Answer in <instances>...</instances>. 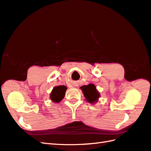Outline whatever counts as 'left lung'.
I'll list each match as a JSON object with an SVG mask.
<instances>
[{
  "label": "left lung",
  "mask_w": 151,
  "mask_h": 151,
  "mask_svg": "<svg viewBox=\"0 0 151 151\" xmlns=\"http://www.w3.org/2000/svg\"><path fill=\"white\" fill-rule=\"evenodd\" d=\"M81 90L83 91L84 96L88 102L94 103L97 101L100 95L96 90L95 85L90 84L88 86H83L81 87Z\"/></svg>",
  "instance_id": "8db88e82"
}]
</instances>
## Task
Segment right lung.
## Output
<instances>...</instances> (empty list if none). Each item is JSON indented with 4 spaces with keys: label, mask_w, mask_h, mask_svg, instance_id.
I'll return each mask as SVG.
<instances>
[{
    "label": "right lung",
    "mask_w": 151,
    "mask_h": 151,
    "mask_svg": "<svg viewBox=\"0 0 151 151\" xmlns=\"http://www.w3.org/2000/svg\"><path fill=\"white\" fill-rule=\"evenodd\" d=\"M67 87L65 86H59L54 87L50 93V99L54 103L60 102L65 94Z\"/></svg>",
    "instance_id": "right-lung-1"
}]
</instances>
